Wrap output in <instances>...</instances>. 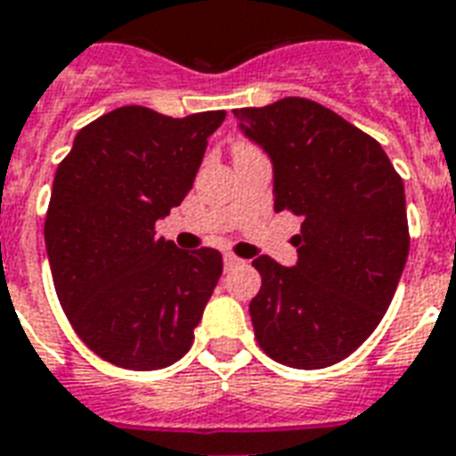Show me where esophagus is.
<instances>
[{"label": "esophagus", "instance_id": "obj_1", "mask_svg": "<svg viewBox=\"0 0 456 456\" xmlns=\"http://www.w3.org/2000/svg\"><path fill=\"white\" fill-rule=\"evenodd\" d=\"M239 263H241V260H239L236 256H232V253H227V256H224V270H232V267H236Z\"/></svg>", "mask_w": 456, "mask_h": 456}]
</instances>
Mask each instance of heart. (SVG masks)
I'll return each mask as SVG.
<instances>
[{"label":"heart","mask_w":456,"mask_h":456,"mask_svg":"<svg viewBox=\"0 0 456 456\" xmlns=\"http://www.w3.org/2000/svg\"><path fill=\"white\" fill-rule=\"evenodd\" d=\"M236 146H248V144H236Z\"/></svg>","instance_id":"heart-1"}]
</instances>
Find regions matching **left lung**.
<instances>
[{
  "mask_svg": "<svg viewBox=\"0 0 456 456\" xmlns=\"http://www.w3.org/2000/svg\"><path fill=\"white\" fill-rule=\"evenodd\" d=\"M243 134L274 170V210L303 217L298 263L253 260L257 346L279 364L324 369L371 336L410 253L404 184L381 144L322 103L286 96L236 109Z\"/></svg>",
  "mask_w": 456,
  "mask_h": 456,
  "instance_id": "left-lung-1",
  "label": "left lung"
}]
</instances>
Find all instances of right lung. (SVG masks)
<instances>
[{
    "instance_id": "1",
    "label": "right lung",
    "mask_w": 456,
    "mask_h": 456,
    "mask_svg": "<svg viewBox=\"0 0 456 456\" xmlns=\"http://www.w3.org/2000/svg\"><path fill=\"white\" fill-rule=\"evenodd\" d=\"M224 116L123 106L82 127L56 170L45 220L56 296L82 343L116 367H170L191 347L222 256L177 248L156 222L184 200Z\"/></svg>"
}]
</instances>
